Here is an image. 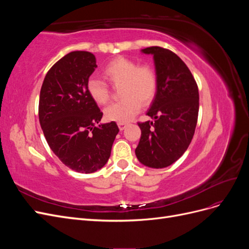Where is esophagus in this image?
Wrapping results in <instances>:
<instances>
[{
	"label": "esophagus",
	"instance_id": "34e87169",
	"mask_svg": "<svg viewBox=\"0 0 249 249\" xmlns=\"http://www.w3.org/2000/svg\"><path fill=\"white\" fill-rule=\"evenodd\" d=\"M126 124L125 123H118V127H119V130L120 131H123V130H124L125 127H126Z\"/></svg>",
	"mask_w": 249,
	"mask_h": 249
}]
</instances>
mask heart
<instances>
[{
	"label": "heart",
	"mask_w": 249,
	"mask_h": 249,
	"mask_svg": "<svg viewBox=\"0 0 249 249\" xmlns=\"http://www.w3.org/2000/svg\"><path fill=\"white\" fill-rule=\"evenodd\" d=\"M103 74L111 85L120 87L122 101L110 105L105 109L108 120L126 123L137 114L141 104L148 105L157 93L158 76L148 64L139 65L125 57H116L104 67ZM87 91L97 105L107 104L110 99L109 86L102 80L90 78Z\"/></svg>",
	"instance_id": "b5f03b06"
}]
</instances>
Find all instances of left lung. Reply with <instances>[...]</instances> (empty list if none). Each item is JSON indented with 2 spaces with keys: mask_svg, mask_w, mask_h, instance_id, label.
<instances>
[{
  "mask_svg": "<svg viewBox=\"0 0 249 249\" xmlns=\"http://www.w3.org/2000/svg\"><path fill=\"white\" fill-rule=\"evenodd\" d=\"M142 53L154 55L158 89L146 113L155 122L138 123L141 137L135 154L145 166L164 168L191 143L198 117V87L185 62L170 50L149 47Z\"/></svg>",
  "mask_w": 249,
  "mask_h": 249,
  "instance_id": "left-lung-1",
  "label": "left lung"
}]
</instances>
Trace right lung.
Masks as SVG:
<instances>
[{"label":"right lung","mask_w":249,"mask_h":249,"mask_svg":"<svg viewBox=\"0 0 249 249\" xmlns=\"http://www.w3.org/2000/svg\"><path fill=\"white\" fill-rule=\"evenodd\" d=\"M96 67L92 53L71 52L51 67L39 96V123L49 146L67 167L82 173L105 166L119 132L115 122L96 126L103 112L87 91Z\"/></svg>","instance_id":"right-lung-1"}]
</instances>
